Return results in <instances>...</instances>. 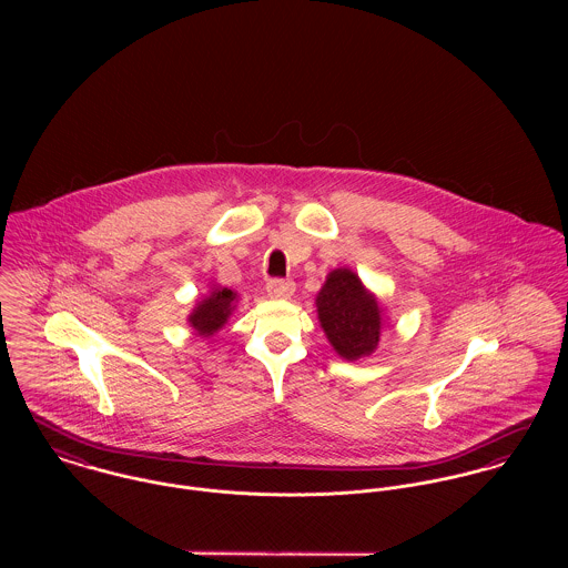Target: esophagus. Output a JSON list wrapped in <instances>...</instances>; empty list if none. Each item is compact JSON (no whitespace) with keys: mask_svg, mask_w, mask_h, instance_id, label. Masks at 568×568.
<instances>
[{"mask_svg":"<svg viewBox=\"0 0 568 568\" xmlns=\"http://www.w3.org/2000/svg\"><path fill=\"white\" fill-rule=\"evenodd\" d=\"M266 293L275 300H288L295 293V284L291 280H268Z\"/></svg>","mask_w":568,"mask_h":568,"instance_id":"esophagus-1","label":"esophagus"}]
</instances>
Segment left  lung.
<instances>
[{
  "label": "left lung",
  "instance_id": "left-lung-1",
  "mask_svg": "<svg viewBox=\"0 0 568 568\" xmlns=\"http://www.w3.org/2000/svg\"><path fill=\"white\" fill-rule=\"evenodd\" d=\"M329 345L345 361L369 356L383 334V308L349 268H334L315 300Z\"/></svg>",
  "mask_w": 568,
  "mask_h": 568
}]
</instances>
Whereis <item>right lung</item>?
I'll use <instances>...</instances> for the list:
<instances>
[{"mask_svg":"<svg viewBox=\"0 0 568 568\" xmlns=\"http://www.w3.org/2000/svg\"><path fill=\"white\" fill-rule=\"evenodd\" d=\"M239 295L232 288L225 286H214L212 293L201 300L194 311L187 317V324L192 325V329L199 336H212L216 334L223 325L227 324L230 315L234 313V304H236Z\"/></svg>","mask_w":568,"mask_h":568,"instance_id":"add662e5","label":"right lung"}]
</instances>
